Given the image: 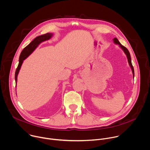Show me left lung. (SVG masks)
Masks as SVG:
<instances>
[{"instance_id":"1","label":"left lung","mask_w":150,"mask_h":150,"mask_svg":"<svg viewBox=\"0 0 150 150\" xmlns=\"http://www.w3.org/2000/svg\"><path fill=\"white\" fill-rule=\"evenodd\" d=\"M113 42L115 44H118L119 45V47L123 50V51H124V52L125 53V54L127 56V60H128V62L129 64V65L132 69V73H133V78L134 77V68L132 65V59H131V57H130V52L129 51V50L125 47H124L123 45H122L120 42L119 41L118 39L117 38H113Z\"/></svg>"}]
</instances>
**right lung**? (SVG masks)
<instances>
[{
  "instance_id": "obj_1",
  "label": "right lung",
  "mask_w": 150,
  "mask_h": 150,
  "mask_svg": "<svg viewBox=\"0 0 150 150\" xmlns=\"http://www.w3.org/2000/svg\"><path fill=\"white\" fill-rule=\"evenodd\" d=\"M53 35L52 33H47L35 38L27 46H26L21 51L20 57H19V63L18 67L16 70L15 72V81L16 83H17V75L19 72V71L21 68V65L23 62V61L27 58L38 46L42 42L50 40Z\"/></svg>"
}]
</instances>
